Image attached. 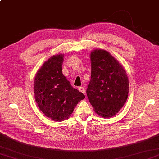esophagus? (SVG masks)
Masks as SVG:
<instances>
[{"label": "esophagus", "instance_id": "obj_1", "mask_svg": "<svg viewBox=\"0 0 159 159\" xmlns=\"http://www.w3.org/2000/svg\"><path fill=\"white\" fill-rule=\"evenodd\" d=\"M78 89H79L80 92H82L83 93H85V87H79Z\"/></svg>", "mask_w": 159, "mask_h": 159}]
</instances>
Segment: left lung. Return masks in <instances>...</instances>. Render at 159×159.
I'll return each mask as SVG.
<instances>
[{"mask_svg": "<svg viewBox=\"0 0 159 159\" xmlns=\"http://www.w3.org/2000/svg\"><path fill=\"white\" fill-rule=\"evenodd\" d=\"M91 61L87 96L96 113L111 117L119 112L127 100L129 87L126 71L106 50H93Z\"/></svg>", "mask_w": 159, "mask_h": 159, "instance_id": "8db88e82", "label": "left lung"}]
</instances>
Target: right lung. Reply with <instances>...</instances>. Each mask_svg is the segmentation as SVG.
I'll use <instances>...</instances> for the list:
<instances>
[{
    "mask_svg": "<svg viewBox=\"0 0 159 159\" xmlns=\"http://www.w3.org/2000/svg\"><path fill=\"white\" fill-rule=\"evenodd\" d=\"M63 55H54L43 63L34 81L35 101L42 112L52 120L69 118L85 95L71 85L62 73Z\"/></svg>",
    "mask_w": 159,
    "mask_h": 159,
    "instance_id": "right-lung-1",
    "label": "right lung"
}]
</instances>
